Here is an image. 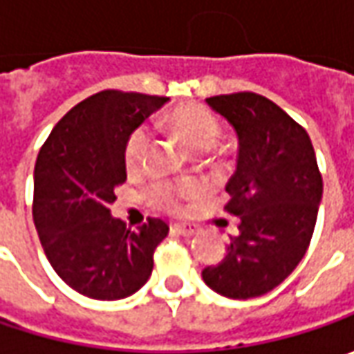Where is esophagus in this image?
<instances>
[{
	"mask_svg": "<svg viewBox=\"0 0 354 354\" xmlns=\"http://www.w3.org/2000/svg\"><path fill=\"white\" fill-rule=\"evenodd\" d=\"M171 228H173V232L183 234V236H193V234H198V232H201V226L191 225V223H175Z\"/></svg>",
	"mask_w": 354,
	"mask_h": 354,
	"instance_id": "34e87169",
	"label": "esophagus"
}]
</instances>
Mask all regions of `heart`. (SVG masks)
<instances>
[{
	"mask_svg": "<svg viewBox=\"0 0 354 354\" xmlns=\"http://www.w3.org/2000/svg\"><path fill=\"white\" fill-rule=\"evenodd\" d=\"M169 124L177 138L191 149V151H207L221 136V124L211 110L198 104H185L179 106L169 118ZM151 145V129L140 126L129 133L124 159L129 171H140L145 163V157ZM149 201L167 211H177L181 201L201 195V187L195 181H161L149 187Z\"/></svg>",
	"mask_w": 354,
	"mask_h": 354,
	"instance_id": "b5f03b06",
	"label": "heart"
}]
</instances>
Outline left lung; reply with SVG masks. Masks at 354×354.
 <instances>
[{
    "mask_svg": "<svg viewBox=\"0 0 354 354\" xmlns=\"http://www.w3.org/2000/svg\"><path fill=\"white\" fill-rule=\"evenodd\" d=\"M238 136L236 171L225 211L238 216L226 256L203 270L205 283L232 299L278 288L306 256L323 179L307 131L278 104L254 92L207 98Z\"/></svg>",
    "mask_w": 354,
    "mask_h": 354,
    "instance_id": "obj_1",
    "label": "left lung"
}]
</instances>
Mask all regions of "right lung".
<instances>
[{
	"instance_id": "add662e5",
	"label": "right lung",
	"mask_w": 354,
	"mask_h": 354,
	"mask_svg": "<svg viewBox=\"0 0 354 354\" xmlns=\"http://www.w3.org/2000/svg\"><path fill=\"white\" fill-rule=\"evenodd\" d=\"M167 100L122 90L92 94L62 116L37 156L35 228L53 270L86 297L114 301L138 292L169 232L161 218L131 230L108 209L128 177L129 133Z\"/></svg>"
}]
</instances>
